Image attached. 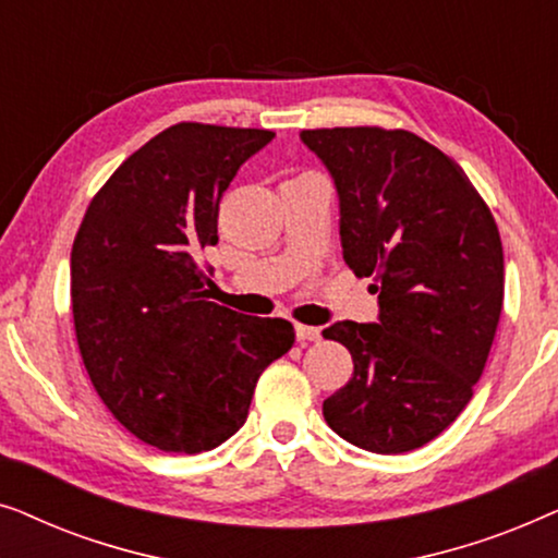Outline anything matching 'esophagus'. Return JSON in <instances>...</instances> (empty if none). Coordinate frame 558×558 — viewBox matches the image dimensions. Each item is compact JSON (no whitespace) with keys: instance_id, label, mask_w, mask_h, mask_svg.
<instances>
[{"instance_id":"34e87169","label":"esophagus","mask_w":558,"mask_h":558,"mask_svg":"<svg viewBox=\"0 0 558 558\" xmlns=\"http://www.w3.org/2000/svg\"><path fill=\"white\" fill-rule=\"evenodd\" d=\"M294 332L300 342H317L319 338H323L319 327H310V325H294Z\"/></svg>"}]
</instances>
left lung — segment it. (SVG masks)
Here are the masks:
<instances>
[{
	"label": "left lung",
	"instance_id": "left-lung-1",
	"mask_svg": "<svg viewBox=\"0 0 558 558\" xmlns=\"http://www.w3.org/2000/svg\"><path fill=\"white\" fill-rule=\"evenodd\" d=\"M340 197L342 258L373 277L378 323L323 330L353 378L323 403L350 445L401 454L439 437L472 399L502 310V243L462 167L403 129H307Z\"/></svg>",
	"mask_w": 558,
	"mask_h": 558
}]
</instances>
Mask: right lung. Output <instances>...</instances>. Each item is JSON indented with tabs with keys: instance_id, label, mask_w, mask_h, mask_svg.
<instances>
[{
	"instance_id": "add662e5",
	"label": "right lung",
	"mask_w": 558,
	"mask_h": 558,
	"mask_svg": "<svg viewBox=\"0 0 558 558\" xmlns=\"http://www.w3.org/2000/svg\"><path fill=\"white\" fill-rule=\"evenodd\" d=\"M269 129L182 121L136 149L90 201L71 251L75 340L106 409L162 452L223 445L256 380L294 345L292 323L210 302L197 254Z\"/></svg>"
}]
</instances>
